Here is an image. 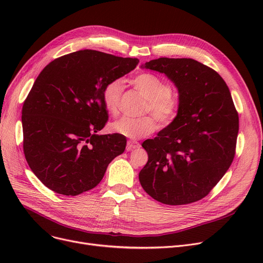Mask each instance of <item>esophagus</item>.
<instances>
[{
  "label": "esophagus",
  "instance_id": "obj_1",
  "mask_svg": "<svg viewBox=\"0 0 263 263\" xmlns=\"http://www.w3.org/2000/svg\"><path fill=\"white\" fill-rule=\"evenodd\" d=\"M140 147V144L135 141H128L127 143V150H133Z\"/></svg>",
  "mask_w": 263,
  "mask_h": 263
}]
</instances>
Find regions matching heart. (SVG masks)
<instances>
[{
  "instance_id": "1",
  "label": "heart",
  "mask_w": 263,
  "mask_h": 263,
  "mask_svg": "<svg viewBox=\"0 0 263 263\" xmlns=\"http://www.w3.org/2000/svg\"><path fill=\"white\" fill-rule=\"evenodd\" d=\"M132 83L147 102L145 113H153L162 127L172 124L180 112L181 102L179 97L171 92L170 83L149 72H143L133 78ZM123 84L120 79L109 81L102 91V102L109 114L116 115L119 109ZM158 128L154 116L146 115L141 118L121 117L110 124V130L119 135L139 140L153 133Z\"/></svg>"
}]
</instances>
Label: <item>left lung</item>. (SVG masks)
Segmentation results:
<instances>
[{"label":"left lung","instance_id":"obj_1","mask_svg":"<svg viewBox=\"0 0 263 263\" xmlns=\"http://www.w3.org/2000/svg\"><path fill=\"white\" fill-rule=\"evenodd\" d=\"M175 83L181 102L175 121L146 140L140 182L171 205L200 200L223 178L236 155L239 115L229 88L212 68L192 59L160 58L142 65Z\"/></svg>","mask_w":263,"mask_h":263}]
</instances>
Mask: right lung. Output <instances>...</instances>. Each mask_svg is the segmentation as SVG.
<instances>
[{
    "mask_svg": "<svg viewBox=\"0 0 263 263\" xmlns=\"http://www.w3.org/2000/svg\"><path fill=\"white\" fill-rule=\"evenodd\" d=\"M137 59L80 50L47 65L22 107L23 151L39 180L58 194L77 196L98 185L126 137L99 135L107 121L102 91L129 73Z\"/></svg>",
    "mask_w": 263,
    "mask_h": 263,
    "instance_id": "add662e5",
    "label": "right lung"
}]
</instances>
